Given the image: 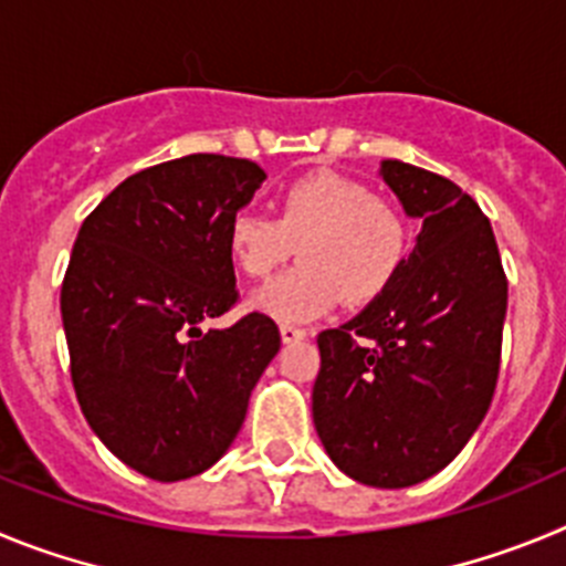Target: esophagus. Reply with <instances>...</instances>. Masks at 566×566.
Instances as JSON below:
<instances>
[{"mask_svg": "<svg viewBox=\"0 0 566 566\" xmlns=\"http://www.w3.org/2000/svg\"><path fill=\"white\" fill-rule=\"evenodd\" d=\"M279 333H282V340H284V344H293V340L307 338V329L295 327V324H282V327H279Z\"/></svg>", "mask_w": 566, "mask_h": 566, "instance_id": "1", "label": "esophagus"}]
</instances>
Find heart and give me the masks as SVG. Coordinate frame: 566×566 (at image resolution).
<instances>
[{"instance_id":"b5f03b06","label":"heart","mask_w":566,"mask_h":566,"mask_svg":"<svg viewBox=\"0 0 566 566\" xmlns=\"http://www.w3.org/2000/svg\"><path fill=\"white\" fill-rule=\"evenodd\" d=\"M409 220L391 200L353 177L318 171L298 177L276 197V220L237 211L226 248L239 273L268 279L295 253L302 264L273 279L253 304L282 321H307L340 298L369 304L386 293L409 256Z\"/></svg>"}]
</instances>
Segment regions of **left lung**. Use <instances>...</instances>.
I'll list each match as a JSON object with an SVG mask.
<instances>
[{"label":"left lung","mask_w":566,"mask_h":566,"mask_svg":"<svg viewBox=\"0 0 566 566\" xmlns=\"http://www.w3.org/2000/svg\"><path fill=\"white\" fill-rule=\"evenodd\" d=\"M380 171L422 231L386 293L318 333L313 422L346 476L409 488L454 460L491 406L507 276L460 186L400 160Z\"/></svg>","instance_id":"obj_1"}]
</instances>
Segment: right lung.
<instances>
[{
  "mask_svg": "<svg viewBox=\"0 0 566 566\" xmlns=\"http://www.w3.org/2000/svg\"><path fill=\"white\" fill-rule=\"evenodd\" d=\"M262 180L242 157L160 163L106 195L75 239L61 282L75 397L101 442L149 480H188L226 454L282 346L264 313L200 329L237 304L226 228Z\"/></svg>",
  "mask_w": 566,
  "mask_h": 566,
  "instance_id": "obj_1",
  "label": "right lung"
}]
</instances>
